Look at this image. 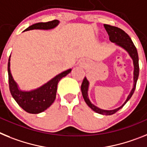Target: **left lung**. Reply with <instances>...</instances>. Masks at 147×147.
<instances>
[{"label":"left lung","mask_w":147,"mask_h":147,"mask_svg":"<svg viewBox=\"0 0 147 147\" xmlns=\"http://www.w3.org/2000/svg\"><path fill=\"white\" fill-rule=\"evenodd\" d=\"M104 26L105 29L107 30V33H108L109 40L112 43H114L116 46L121 47V48L124 49L126 52H127L129 55L130 56V58H132V61H133V87H132V90L130 91L129 94L127 96L124 103L121 107H118L116 109H111V110L102 109L99 108V107H96L95 105H94L93 104H92L90 100L89 99V95H88L89 82L86 77L84 78L82 84H81V92H82L83 98H84L86 104L93 111H95V112H97L98 114L104 115H111L115 114L116 112H118L119 109H121L125 104H127V102L131 98L132 95H133L134 92H135V87H136V83H137L139 75L138 55V51L136 49V47H135L133 42L132 41V39L129 38V36L123 30H122L120 28L116 27V26L108 25V24H104Z\"/></svg>","instance_id":"1"}]
</instances>
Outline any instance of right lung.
Returning <instances> with one entry per match:
<instances>
[{"mask_svg": "<svg viewBox=\"0 0 147 147\" xmlns=\"http://www.w3.org/2000/svg\"><path fill=\"white\" fill-rule=\"evenodd\" d=\"M58 20H54L52 21L46 23H37L29 26L24 32L32 30V29H43L49 30L55 28L59 24ZM10 57L8 62V75H9V90L11 95L17 102L18 104L26 112L31 114H38L45 111L49 108L52 103L55 101L57 92L58 84L62 78L68 75L72 69L63 71L60 74L55 76L53 78L49 80L48 82L43 84L40 87L37 89H32L29 91L21 90L15 82L12 77L11 70H10Z\"/></svg>", "mask_w": 147, "mask_h": 147, "instance_id": "obj_1", "label": "right lung"}]
</instances>
